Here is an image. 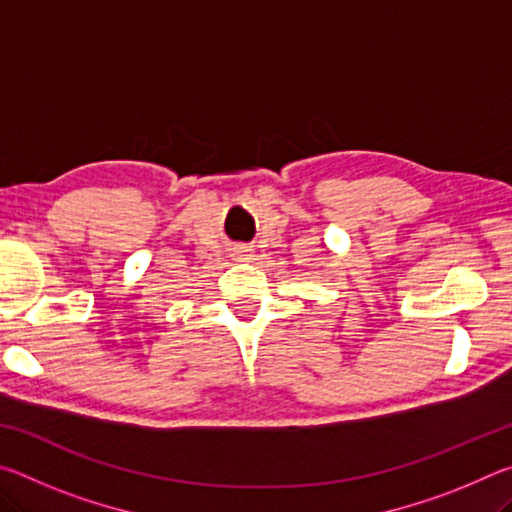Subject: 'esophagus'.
Returning <instances> with one entry per match:
<instances>
[{"mask_svg":"<svg viewBox=\"0 0 512 512\" xmlns=\"http://www.w3.org/2000/svg\"><path fill=\"white\" fill-rule=\"evenodd\" d=\"M232 257H235L237 262H250V259H253L255 255H253V250H250V248H237L235 253H232Z\"/></svg>","mask_w":512,"mask_h":512,"instance_id":"34e87169","label":"esophagus"}]
</instances>
